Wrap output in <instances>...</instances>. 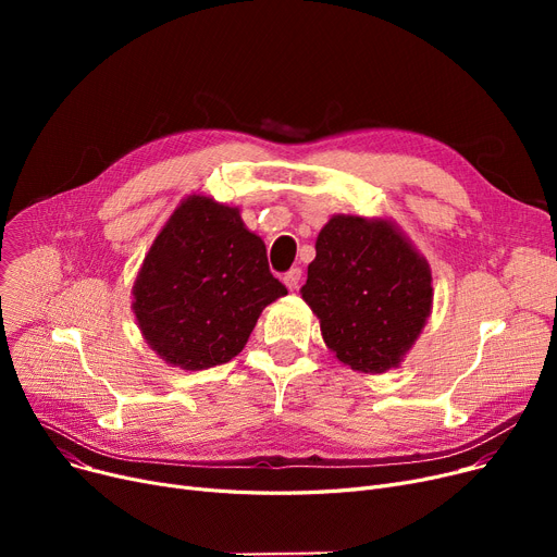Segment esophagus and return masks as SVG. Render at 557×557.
Segmentation results:
<instances>
[{"instance_id":"esophagus-1","label":"esophagus","mask_w":557,"mask_h":557,"mask_svg":"<svg viewBox=\"0 0 557 557\" xmlns=\"http://www.w3.org/2000/svg\"><path fill=\"white\" fill-rule=\"evenodd\" d=\"M300 277H302V271L298 269V267H294V269H288L286 273H284V284H286V288L288 290H296L298 288V284H300Z\"/></svg>"}]
</instances>
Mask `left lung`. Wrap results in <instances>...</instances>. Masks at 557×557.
Here are the masks:
<instances>
[{
	"label": "left lung",
	"mask_w": 557,
	"mask_h": 557,
	"mask_svg": "<svg viewBox=\"0 0 557 557\" xmlns=\"http://www.w3.org/2000/svg\"><path fill=\"white\" fill-rule=\"evenodd\" d=\"M302 298L338 361L397 368L431 311L429 263L388 221L334 216L315 239Z\"/></svg>",
	"instance_id": "8db88e82"
}]
</instances>
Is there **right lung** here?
<instances>
[{
    "mask_svg": "<svg viewBox=\"0 0 557 557\" xmlns=\"http://www.w3.org/2000/svg\"><path fill=\"white\" fill-rule=\"evenodd\" d=\"M133 296L146 343L166 363L205 370L237 357L261 309L286 288L239 210L191 196L158 234Z\"/></svg>",
    "mask_w": 557,
    "mask_h": 557,
    "instance_id": "1",
    "label": "right lung"
}]
</instances>
